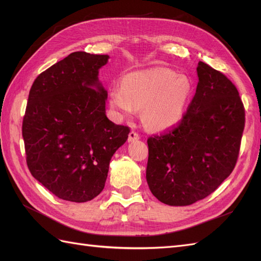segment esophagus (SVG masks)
Listing matches in <instances>:
<instances>
[{"mask_svg":"<svg viewBox=\"0 0 261 261\" xmlns=\"http://www.w3.org/2000/svg\"><path fill=\"white\" fill-rule=\"evenodd\" d=\"M139 139H140L139 135H138L137 132H135V131H131L129 134V137H127V141H129V142H134V141H137Z\"/></svg>","mask_w":261,"mask_h":261,"instance_id":"34e87169","label":"esophagus"}]
</instances>
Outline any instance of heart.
<instances>
[{
  "label": "heart",
  "mask_w": 261,
  "mask_h": 261,
  "mask_svg": "<svg viewBox=\"0 0 261 261\" xmlns=\"http://www.w3.org/2000/svg\"><path fill=\"white\" fill-rule=\"evenodd\" d=\"M192 82L174 70L156 67L132 71L122 77L120 86L110 91L109 103L119 119L141 109L145 123L153 130H168L182 120L192 96Z\"/></svg>",
  "instance_id": "heart-1"
}]
</instances>
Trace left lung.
Listing matches in <instances>:
<instances>
[{
  "label": "left lung",
  "mask_w": 261,
  "mask_h": 261,
  "mask_svg": "<svg viewBox=\"0 0 261 261\" xmlns=\"http://www.w3.org/2000/svg\"><path fill=\"white\" fill-rule=\"evenodd\" d=\"M196 71V93L179 125L147 141L148 186L170 206L203 199L228 178L245 129V109L232 82L203 62Z\"/></svg>",
  "instance_id": "1"
}]
</instances>
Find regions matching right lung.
I'll return each mask as SVG.
<instances>
[{
    "instance_id": "right-lung-1",
    "label": "right lung",
    "mask_w": 261,
    "mask_h": 261,
    "mask_svg": "<svg viewBox=\"0 0 261 261\" xmlns=\"http://www.w3.org/2000/svg\"><path fill=\"white\" fill-rule=\"evenodd\" d=\"M109 55L76 51L33 82L22 123L31 175L65 201H91L103 191L111 158L129 127L110 121L98 70Z\"/></svg>"
}]
</instances>
